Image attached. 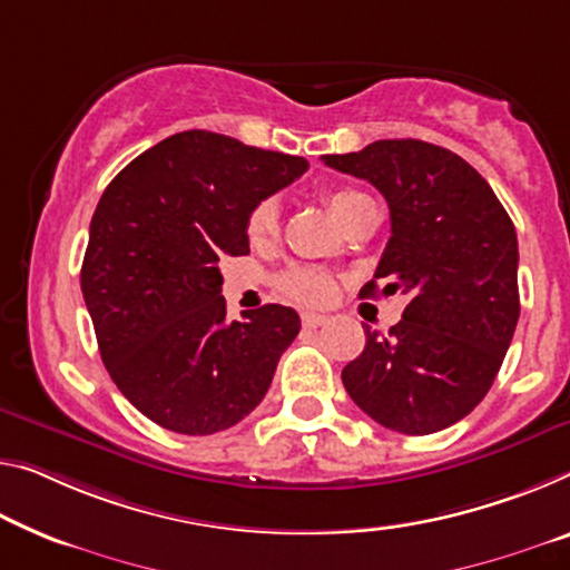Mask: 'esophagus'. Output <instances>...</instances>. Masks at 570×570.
I'll list each match as a JSON object with an SVG mask.
<instances>
[{
	"mask_svg": "<svg viewBox=\"0 0 570 570\" xmlns=\"http://www.w3.org/2000/svg\"><path fill=\"white\" fill-rule=\"evenodd\" d=\"M326 321H328L326 315H321V313H303V326L305 328H318Z\"/></svg>",
	"mask_w": 570,
	"mask_h": 570,
	"instance_id": "1",
	"label": "esophagus"
}]
</instances>
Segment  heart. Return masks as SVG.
I'll use <instances>...</instances> for the list:
<instances>
[{
	"mask_svg": "<svg viewBox=\"0 0 570 570\" xmlns=\"http://www.w3.org/2000/svg\"><path fill=\"white\" fill-rule=\"evenodd\" d=\"M323 200L331 208V214L336 216V222L344 226L348 218L354 216V212L364 200H370V196L358 194L354 188H334L323 194ZM279 232V206L277 200L265 198L252 208V214L247 218V236L255 247H265L277 236ZM279 291L285 295H291L293 301L301 303H326L331 301V295L336 291V279L334 275H328L326 269L318 267H291L287 273L279 277Z\"/></svg>",
	"mask_w": 570,
	"mask_h": 570,
	"instance_id": "1",
	"label": "heart"
}]
</instances>
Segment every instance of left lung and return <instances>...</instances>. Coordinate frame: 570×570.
<instances>
[{"label": "left lung", "instance_id": "1", "mask_svg": "<svg viewBox=\"0 0 570 570\" xmlns=\"http://www.w3.org/2000/svg\"><path fill=\"white\" fill-rule=\"evenodd\" d=\"M370 180L392 236L362 295H407L402 321L341 372L358 407L390 431L428 435L459 423L492 387L520 318L518 234L489 183L456 153L423 139H380L323 155Z\"/></svg>", "mask_w": 570, "mask_h": 570}]
</instances>
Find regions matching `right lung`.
<instances>
[{
    "mask_svg": "<svg viewBox=\"0 0 570 570\" xmlns=\"http://www.w3.org/2000/svg\"><path fill=\"white\" fill-rule=\"evenodd\" d=\"M305 170L303 157L188 129L104 190L81 291L104 366L153 423L212 435L265 397L301 318L269 303L226 321L218 259L249 255L252 208Z\"/></svg>",
    "mask_w": 570,
    "mask_h": 570,
    "instance_id": "add662e5",
    "label": "right lung"
}]
</instances>
